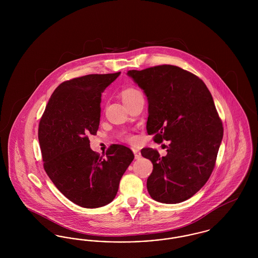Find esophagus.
Masks as SVG:
<instances>
[{"instance_id":"obj_1","label":"esophagus","mask_w":258,"mask_h":258,"mask_svg":"<svg viewBox=\"0 0 258 258\" xmlns=\"http://www.w3.org/2000/svg\"><path fill=\"white\" fill-rule=\"evenodd\" d=\"M133 152H134V154H135V160H139V159L141 158V153L139 152V150L133 149Z\"/></svg>"}]
</instances>
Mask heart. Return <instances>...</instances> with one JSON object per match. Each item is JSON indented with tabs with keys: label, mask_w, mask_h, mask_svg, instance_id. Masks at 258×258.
<instances>
[{
	"label": "heart",
	"mask_w": 258,
	"mask_h": 258,
	"mask_svg": "<svg viewBox=\"0 0 258 258\" xmlns=\"http://www.w3.org/2000/svg\"><path fill=\"white\" fill-rule=\"evenodd\" d=\"M139 94H140V93H139L137 90L133 89V88L123 90V92H122V98H123V102L126 101V100H128V99H131V98H134V97L137 96V95H139ZM128 139H130V140H133L134 138H133V137H128Z\"/></svg>",
	"instance_id": "heart-1"
}]
</instances>
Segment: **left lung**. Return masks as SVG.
Instances as JSON below:
<instances>
[{
    "label": "left lung",
    "mask_w": 258,
    "mask_h": 258,
    "mask_svg": "<svg viewBox=\"0 0 258 258\" xmlns=\"http://www.w3.org/2000/svg\"><path fill=\"white\" fill-rule=\"evenodd\" d=\"M126 74L147 98L148 135L158 143L170 141L164 157L152 148L141 150L154 167L148 192L161 203L183 202L206 184L221 146L223 128L213 97L197 75L176 66Z\"/></svg>",
    "instance_id": "8db88e82"
}]
</instances>
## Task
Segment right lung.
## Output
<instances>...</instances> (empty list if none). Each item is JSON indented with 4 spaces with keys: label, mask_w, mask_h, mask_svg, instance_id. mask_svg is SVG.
<instances>
[{
    "label": "right lung",
    "mask_w": 258,
    "mask_h": 258,
    "mask_svg": "<svg viewBox=\"0 0 258 258\" xmlns=\"http://www.w3.org/2000/svg\"><path fill=\"white\" fill-rule=\"evenodd\" d=\"M120 74H89L62 82L53 92L39 122L45 172L64 197L84 208L112 202L135 159L132 150L123 145H112L105 158L99 157L88 138L98 132L101 93Z\"/></svg>",
    "instance_id": "obj_1"
}]
</instances>
